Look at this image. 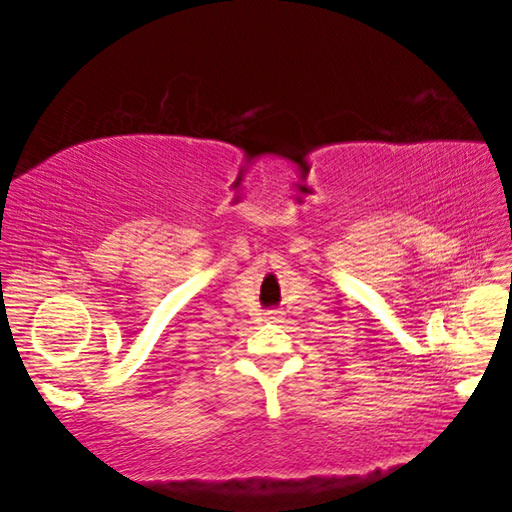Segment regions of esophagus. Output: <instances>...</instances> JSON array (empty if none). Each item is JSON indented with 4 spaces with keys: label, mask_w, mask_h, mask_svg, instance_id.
Returning <instances> with one entry per match:
<instances>
[{
    "label": "esophagus",
    "mask_w": 512,
    "mask_h": 512,
    "mask_svg": "<svg viewBox=\"0 0 512 512\" xmlns=\"http://www.w3.org/2000/svg\"><path fill=\"white\" fill-rule=\"evenodd\" d=\"M284 318V314H282V311H266V314H264V320H266V323H280V320Z\"/></svg>",
    "instance_id": "1"
}]
</instances>
